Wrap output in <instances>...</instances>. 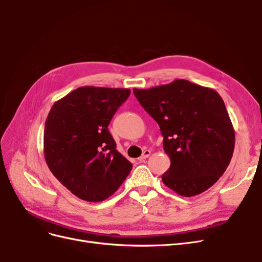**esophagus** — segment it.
<instances>
[{"mask_svg": "<svg viewBox=\"0 0 262 262\" xmlns=\"http://www.w3.org/2000/svg\"><path fill=\"white\" fill-rule=\"evenodd\" d=\"M149 155H150V150H149V149H145L144 152H143V154H142V155L139 157V160H140V161H143V160H145V158H147Z\"/></svg>", "mask_w": 262, "mask_h": 262, "instance_id": "1", "label": "esophagus"}]
</instances>
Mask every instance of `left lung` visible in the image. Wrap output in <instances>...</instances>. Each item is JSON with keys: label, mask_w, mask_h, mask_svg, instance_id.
<instances>
[{"label": "left lung", "mask_w": 262, "mask_h": 262, "mask_svg": "<svg viewBox=\"0 0 262 262\" xmlns=\"http://www.w3.org/2000/svg\"><path fill=\"white\" fill-rule=\"evenodd\" d=\"M133 93L161 128L170 158L164 184L184 196L200 194L215 184L235 146L233 124L220 95L186 80Z\"/></svg>", "instance_id": "1"}]
</instances>
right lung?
I'll return each mask as SVG.
<instances>
[{
	"label": "right lung",
	"instance_id": "add662e5",
	"mask_svg": "<svg viewBox=\"0 0 262 262\" xmlns=\"http://www.w3.org/2000/svg\"><path fill=\"white\" fill-rule=\"evenodd\" d=\"M128 89L78 87L55 101L47 117L45 158L61 184L82 200H106L122 185L132 164L108 131Z\"/></svg>",
	"mask_w": 262,
	"mask_h": 262
}]
</instances>
